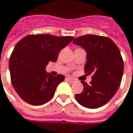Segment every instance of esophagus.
<instances>
[{"label": "esophagus", "instance_id": "34e87169", "mask_svg": "<svg viewBox=\"0 0 133 133\" xmlns=\"http://www.w3.org/2000/svg\"><path fill=\"white\" fill-rule=\"evenodd\" d=\"M66 80H67L68 81H69L70 83H74V82H75V79L73 78H71V77H66Z\"/></svg>", "mask_w": 133, "mask_h": 133}]
</instances>
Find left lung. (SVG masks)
Instances as JSON below:
<instances>
[{"label": "left lung", "mask_w": 133, "mask_h": 133, "mask_svg": "<svg viewBox=\"0 0 133 133\" xmlns=\"http://www.w3.org/2000/svg\"><path fill=\"white\" fill-rule=\"evenodd\" d=\"M73 43L87 52L84 72L93 73L89 84L81 81L84 89L75 98L84 107H101L113 97L121 83L124 63L119 49L110 38L94 35L79 36Z\"/></svg>", "instance_id": "1"}]
</instances>
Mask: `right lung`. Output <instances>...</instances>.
Wrapping results in <instances>:
<instances>
[{"label": "right lung", "mask_w": 133, "mask_h": 133, "mask_svg": "<svg viewBox=\"0 0 133 133\" xmlns=\"http://www.w3.org/2000/svg\"><path fill=\"white\" fill-rule=\"evenodd\" d=\"M73 38L49 34L30 35L16 44L9 59V70L12 84L23 101L41 105L53 97L64 76L47 73L46 66L50 61L56 62L60 51Z\"/></svg>", "instance_id": "right-lung-1"}]
</instances>
